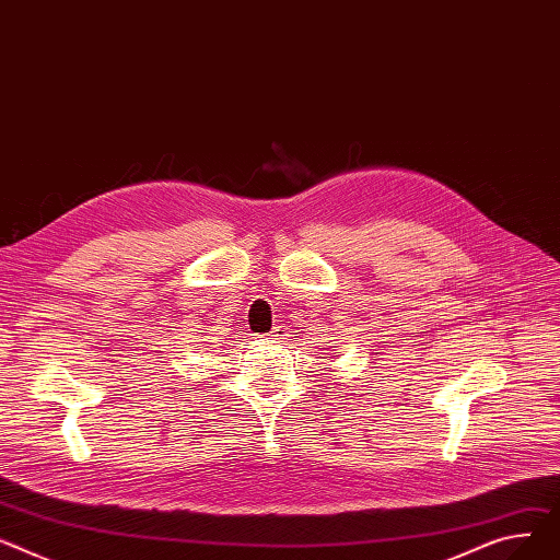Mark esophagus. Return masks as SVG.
<instances>
[{
    "instance_id": "obj_1",
    "label": "esophagus",
    "mask_w": 560,
    "mask_h": 560,
    "mask_svg": "<svg viewBox=\"0 0 560 560\" xmlns=\"http://www.w3.org/2000/svg\"><path fill=\"white\" fill-rule=\"evenodd\" d=\"M267 337H269V339H273V341H280V339H282V337H287V335H284L282 327H276V330H273L271 335H267Z\"/></svg>"
}]
</instances>
